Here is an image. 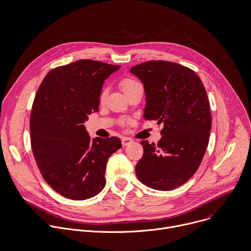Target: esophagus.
Returning a JSON list of instances; mask_svg holds the SVG:
<instances>
[{"instance_id": "1", "label": "esophagus", "mask_w": 251, "mask_h": 251, "mask_svg": "<svg viewBox=\"0 0 251 251\" xmlns=\"http://www.w3.org/2000/svg\"><path fill=\"white\" fill-rule=\"evenodd\" d=\"M121 141H122V146H123V147L129 146V145H131V144L133 143V140L130 139V138H127V137H123Z\"/></svg>"}]
</instances>
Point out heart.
I'll use <instances>...</instances> for the list:
<instances>
[{
    "label": "heart",
    "mask_w": 251,
    "mask_h": 251,
    "mask_svg": "<svg viewBox=\"0 0 251 251\" xmlns=\"http://www.w3.org/2000/svg\"><path fill=\"white\" fill-rule=\"evenodd\" d=\"M136 85H138V83H137L136 81L132 80V79H129V78L123 79V80H121L120 83H119V86H120V88H121V90H122V92H123L124 94H126L130 89H132V88H133L134 86H136ZM105 95H106L105 91H102L101 94H100V101H103V100L105 99Z\"/></svg>",
    "instance_id": "obj_1"
}]
</instances>
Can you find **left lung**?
Listing matches in <instances>:
<instances>
[{
    "instance_id": "obj_1",
    "label": "left lung",
    "mask_w": 251,
    "mask_h": 251,
    "mask_svg": "<svg viewBox=\"0 0 251 251\" xmlns=\"http://www.w3.org/2000/svg\"><path fill=\"white\" fill-rule=\"evenodd\" d=\"M130 73L144 84V119L163 124L157 145L141 143L136 175L153 190H174L197 172L208 146L212 118L205 88L194 70L171 61H147Z\"/></svg>"
}]
</instances>
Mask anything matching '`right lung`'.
<instances>
[{"instance_id":"1","label":"right lung","mask_w":251,"mask_h":251,"mask_svg":"<svg viewBox=\"0 0 251 251\" xmlns=\"http://www.w3.org/2000/svg\"><path fill=\"white\" fill-rule=\"evenodd\" d=\"M119 68L81 59L50 70L37 91L30 116L33 154L44 180L64 198L88 200L105 186L107 160L121 141L91 139L84 123L99 111L104 80Z\"/></svg>"}]
</instances>
